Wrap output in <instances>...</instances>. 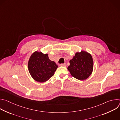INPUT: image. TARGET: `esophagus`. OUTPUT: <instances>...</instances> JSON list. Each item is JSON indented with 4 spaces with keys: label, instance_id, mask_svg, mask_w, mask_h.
Segmentation results:
<instances>
[{
    "label": "esophagus",
    "instance_id": "1",
    "mask_svg": "<svg viewBox=\"0 0 120 120\" xmlns=\"http://www.w3.org/2000/svg\"><path fill=\"white\" fill-rule=\"evenodd\" d=\"M60 66H64V67H66V64H60Z\"/></svg>",
    "mask_w": 120,
    "mask_h": 120
}]
</instances>
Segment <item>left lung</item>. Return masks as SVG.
<instances>
[{
	"label": "left lung",
	"instance_id": "obj_1",
	"mask_svg": "<svg viewBox=\"0 0 120 120\" xmlns=\"http://www.w3.org/2000/svg\"><path fill=\"white\" fill-rule=\"evenodd\" d=\"M70 65L67 67L71 75L79 80L87 79L92 74L94 68V61L91 55L85 51L76 52Z\"/></svg>",
	"mask_w": 120,
	"mask_h": 120
}]
</instances>
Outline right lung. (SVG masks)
Returning a JSON list of instances; mask_svg holds the SVG:
<instances>
[{
  "instance_id": "add662e5",
  "label": "right lung",
  "mask_w": 120,
  "mask_h": 120,
  "mask_svg": "<svg viewBox=\"0 0 120 120\" xmlns=\"http://www.w3.org/2000/svg\"><path fill=\"white\" fill-rule=\"evenodd\" d=\"M29 72L36 81L44 82L54 75L58 65L51 61L47 54H44L38 51L30 56L28 62Z\"/></svg>"
}]
</instances>
